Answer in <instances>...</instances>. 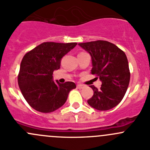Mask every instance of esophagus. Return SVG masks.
I'll return each mask as SVG.
<instances>
[{
  "instance_id": "esophagus-1",
  "label": "esophagus",
  "mask_w": 150,
  "mask_h": 150,
  "mask_svg": "<svg viewBox=\"0 0 150 150\" xmlns=\"http://www.w3.org/2000/svg\"><path fill=\"white\" fill-rule=\"evenodd\" d=\"M84 87H85V86L82 84H78V85H77V88H79V89L83 88Z\"/></svg>"
}]
</instances>
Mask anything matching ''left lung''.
I'll use <instances>...</instances> for the list:
<instances>
[{
    "mask_svg": "<svg viewBox=\"0 0 150 150\" xmlns=\"http://www.w3.org/2000/svg\"><path fill=\"white\" fill-rule=\"evenodd\" d=\"M91 57V73L102 82L100 89L91 86L93 94L87 101L100 111L111 110L122 101L130 81L128 62L125 53L113 43L105 40L78 43Z\"/></svg>",
    "mask_w": 150,
    "mask_h": 150,
    "instance_id": "obj_1",
    "label": "left lung"
}]
</instances>
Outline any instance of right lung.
<instances>
[{
  "mask_svg": "<svg viewBox=\"0 0 150 150\" xmlns=\"http://www.w3.org/2000/svg\"><path fill=\"white\" fill-rule=\"evenodd\" d=\"M77 43L46 42L24 56L18 75V84L28 103L37 111L48 113L64 105L73 82L54 81L53 72L60 68L62 58Z\"/></svg>",
  "mask_w": 150,
  "mask_h": 150,
  "instance_id": "right-lung-1",
  "label": "right lung"
}]
</instances>
